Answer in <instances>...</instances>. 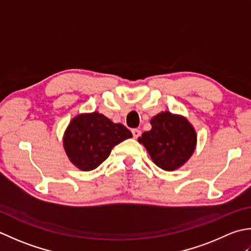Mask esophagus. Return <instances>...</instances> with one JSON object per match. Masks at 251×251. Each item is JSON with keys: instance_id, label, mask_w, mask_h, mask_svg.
<instances>
[{"instance_id": "34e87169", "label": "esophagus", "mask_w": 251, "mask_h": 251, "mask_svg": "<svg viewBox=\"0 0 251 251\" xmlns=\"http://www.w3.org/2000/svg\"><path fill=\"white\" fill-rule=\"evenodd\" d=\"M132 134H133V137H134V139H137V137L141 135V131L139 129H133Z\"/></svg>"}]
</instances>
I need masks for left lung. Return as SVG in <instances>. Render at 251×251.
I'll list each match as a JSON object with an SVG mask.
<instances>
[{"instance_id": "1", "label": "left lung", "mask_w": 251, "mask_h": 251, "mask_svg": "<svg viewBox=\"0 0 251 251\" xmlns=\"http://www.w3.org/2000/svg\"><path fill=\"white\" fill-rule=\"evenodd\" d=\"M151 129L139 137L151 160L165 171H175L195 151L197 133L186 117L161 111L151 120Z\"/></svg>"}]
</instances>
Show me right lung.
I'll use <instances>...</instances> for the list:
<instances>
[{
	"instance_id": "1",
	"label": "right lung",
	"mask_w": 251,
	"mask_h": 251,
	"mask_svg": "<svg viewBox=\"0 0 251 251\" xmlns=\"http://www.w3.org/2000/svg\"><path fill=\"white\" fill-rule=\"evenodd\" d=\"M132 137L121 124H115L99 111L79 114L70 120L63 136L68 159L81 171H91L110 155L119 143Z\"/></svg>"
}]
</instances>
